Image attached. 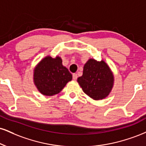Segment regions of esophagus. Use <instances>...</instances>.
Wrapping results in <instances>:
<instances>
[{"label":"esophagus","instance_id":"34e87169","mask_svg":"<svg viewBox=\"0 0 146 146\" xmlns=\"http://www.w3.org/2000/svg\"><path fill=\"white\" fill-rule=\"evenodd\" d=\"M73 79L74 80H76L77 79H78V75H77L76 73H73Z\"/></svg>","mask_w":146,"mask_h":146}]
</instances>
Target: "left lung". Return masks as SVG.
I'll list each match as a JSON object with an SVG mask.
<instances>
[{
	"label": "left lung",
	"instance_id": "left-lung-1",
	"mask_svg": "<svg viewBox=\"0 0 146 146\" xmlns=\"http://www.w3.org/2000/svg\"><path fill=\"white\" fill-rule=\"evenodd\" d=\"M78 82L84 93L94 100L105 99L111 92L113 75L103 60L89 59L84 66L83 75Z\"/></svg>",
	"mask_w": 146,
	"mask_h": 146
}]
</instances>
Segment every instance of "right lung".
Segmentation results:
<instances>
[{"label":"right lung","instance_id":"add662e5","mask_svg":"<svg viewBox=\"0 0 146 146\" xmlns=\"http://www.w3.org/2000/svg\"><path fill=\"white\" fill-rule=\"evenodd\" d=\"M60 58L47 56L38 64L34 71V82L42 94L52 96L62 90L72 80L71 73L62 64Z\"/></svg>","mask_w":146,"mask_h":146}]
</instances>
